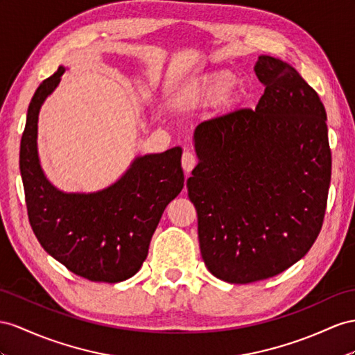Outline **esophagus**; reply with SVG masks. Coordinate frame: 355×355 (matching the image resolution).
I'll return each instance as SVG.
<instances>
[{
	"label": "esophagus",
	"instance_id": "34e87169",
	"mask_svg": "<svg viewBox=\"0 0 355 355\" xmlns=\"http://www.w3.org/2000/svg\"><path fill=\"white\" fill-rule=\"evenodd\" d=\"M196 157H195V154L193 153H190V151H186L184 154H183V157H181V166H183V169H184V172H192V169L195 168V165H196Z\"/></svg>",
	"mask_w": 355,
	"mask_h": 355
}]
</instances>
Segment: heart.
<instances>
[{"mask_svg": "<svg viewBox=\"0 0 355 355\" xmlns=\"http://www.w3.org/2000/svg\"><path fill=\"white\" fill-rule=\"evenodd\" d=\"M231 87H232L231 78L219 76L202 87V89L199 91V98L205 103H217L228 96Z\"/></svg>", "mask_w": 355, "mask_h": 355, "instance_id": "obj_1", "label": "heart"}]
</instances>
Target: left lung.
I'll list each match as a JSON object with an SVG mask.
<instances>
[{
	"mask_svg": "<svg viewBox=\"0 0 355 355\" xmlns=\"http://www.w3.org/2000/svg\"><path fill=\"white\" fill-rule=\"evenodd\" d=\"M266 91L253 109L202 121L187 192L208 271L244 285L302 259L321 231L331 178L320 96L279 58L259 55Z\"/></svg>",
	"mask_w": 355,
	"mask_h": 355,
	"instance_id": "left-lung-1",
	"label": "left lung"
}]
</instances>
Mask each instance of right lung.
I'll return each mask as SVG.
<instances>
[{
  "mask_svg": "<svg viewBox=\"0 0 355 355\" xmlns=\"http://www.w3.org/2000/svg\"><path fill=\"white\" fill-rule=\"evenodd\" d=\"M66 67L44 79L26 112L19 168L31 228L42 248L75 275L116 284L135 276L166 205L184 186L181 148L135 157L115 183L97 192H62L44 175L37 123Z\"/></svg>",
  "mask_w": 355,
  "mask_h": 355,
  "instance_id": "add662e5",
  "label": "right lung"
}]
</instances>
